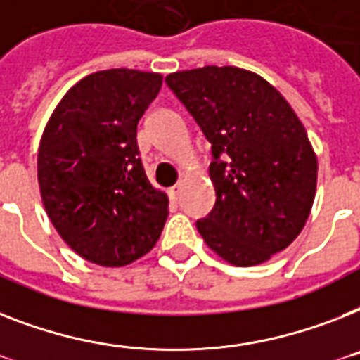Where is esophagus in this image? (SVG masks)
<instances>
[{"instance_id":"1","label":"esophagus","mask_w":360,"mask_h":360,"mask_svg":"<svg viewBox=\"0 0 360 360\" xmlns=\"http://www.w3.org/2000/svg\"><path fill=\"white\" fill-rule=\"evenodd\" d=\"M181 190H183V185H181V183H177V185H174L170 188V195L172 198H174V200H177V195L181 194Z\"/></svg>"}]
</instances>
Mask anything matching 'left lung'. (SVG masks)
<instances>
[{
  "label": "left lung",
  "mask_w": 360,
  "mask_h": 360,
  "mask_svg": "<svg viewBox=\"0 0 360 360\" xmlns=\"http://www.w3.org/2000/svg\"><path fill=\"white\" fill-rule=\"evenodd\" d=\"M166 84L210 142L216 203L195 227L235 266H255L290 246L311 214L318 162L286 99L235 66L175 72Z\"/></svg>",
  "instance_id": "obj_1"
}]
</instances>
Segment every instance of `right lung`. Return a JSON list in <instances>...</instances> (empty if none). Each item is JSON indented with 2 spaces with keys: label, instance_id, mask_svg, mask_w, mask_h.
Returning <instances> with one entry per match:
<instances>
[{
  "label": "right lung",
  "instance_id": "right-lung-1",
  "mask_svg": "<svg viewBox=\"0 0 360 360\" xmlns=\"http://www.w3.org/2000/svg\"><path fill=\"white\" fill-rule=\"evenodd\" d=\"M162 75L114 68L81 79L53 110L38 148L44 209L72 250L125 266L159 240L168 198L140 160L136 125Z\"/></svg>",
  "mask_w": 360,
  "mask_h": 360
}]
</instances>
